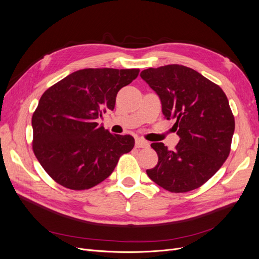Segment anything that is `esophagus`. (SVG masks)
Listing matches in <instances>:
<instances>
[{"instance_id": "esophagus-1", "label": "esophagus", "mask_w": 259, "mask_h": 259, "mask_svg": "<svg viewBox=\"0 0 259 259\" xmlns=\"http://www.w3.org/2000/svg\"><path fill=\"white\" fill-rule=\"evenodd\" d=\"M136 148H148L149 147V143L147 140L143 139V138H136V143H135Z\"/></svg>"}]
</instances>
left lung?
I'll use <instances>...</instances> for the list:
<instances>
[{
	"mask_svg": "<svg viewBox=\"0 0 259 259\" xmlns=\"http://www.w3.org/2000/svg\"><path fill=\"white\" fill-rule=\"evenodd\" d=\"M140 76L158 94L162 112L175 119V150L151 147L158 164L147 169L152 182L170 192L197 189L222 167L230 153L234 116L224 91L195 70L182 65L149 68Z\"/></svg>",
	"mask_w": 259,
	"mask_h": 259,
	"instance_id": "1",
	"label": "left lung"
}]
</instances>
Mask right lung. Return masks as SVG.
Masks as SVG:
<instances>
[{
	"label": "right lung",
	"instance_id": "1",
	"mask_svg": "<svg viewBox=\"0 0 259 259\" xmlns=\"http://www.w3.org/2000/svg\"><path fill=\"white\" fill-rule=\"evenodd\" d=\"M139 69H82L46 90L32 115V148L55 182L85 190L111 175L120 156L135 145L131 135H115L97 120L113 110L116 94Z\"/></svg>",
	"mask_w": 259,
	"mask_h": 259
}]
</instances>
